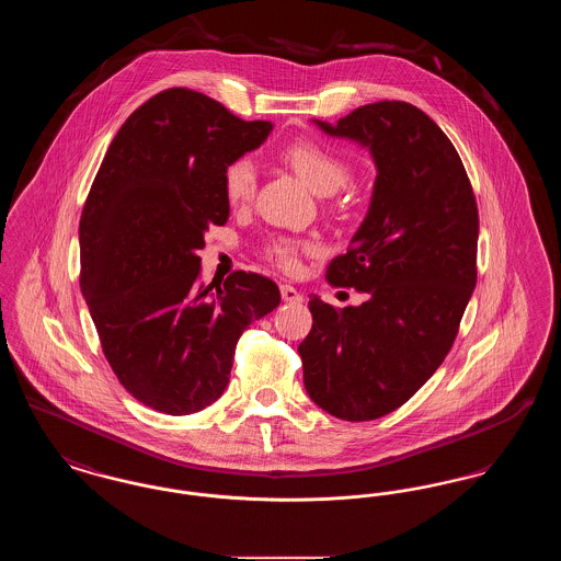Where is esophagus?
Here are the masks:
<instances>
[{
    "label": "esophagus",
    "mask_w": 561,
    "mask_h": 561,
    "mask_svg": "<svg viewBox=\"0 0 561 561\" xmlns=\"http://www.w3.org/2000/svg\"><path fill=\"white\" fill-rule=\"evenodd\" d=\"M279 290H282V298L286 302H302V294L298 293L290 284H282Z\"/></svg>",
    "instance_id": "34e87169"
}]
</instances>
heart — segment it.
I'll list each match as a JSON object with an SVG mask.
<instances>
[{
    "label": "heart",
    "instance_id": "1",
    "mask_svg": "<svg viewBox=\"0 0 561 561\" xmlns=\"http://www.w3.org/2000/svg\"><path fill=\"white\" fill-rule=\"evenodd\" d=\"M277 156L320 195H334L348 183L351 170L347 161L313 138H296L284 145ZM256 185L259 174L254 161L250 158L229 161L222 172V191L229 204L241 206L250 202L254 197ZM307 250H311L307 243L282 238L268 245V256L284 268H294L298 263V254Z\"/></svg>",
    "mask_w": 561,
    "mask_h": 561
}]
</instances>
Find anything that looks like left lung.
Listing matches in <instances>:
<instances>
[{"mask_svg":"<svg viewBox=\"0 0 561 561\" xmlns=\"http://www.w3.org/2000/svg\"><path fill=\"white\" fill-rule=\"evenodd\" d=\"M316 124L366 147L378 174L347 254L325 271L332 286L368 300L334 309L311 296L302 378L328 414L374 421L410 400L453 347L478 282V204L450 138L410 103L380 101L336 126Z\"/></svg>","mask_w":561,"mask_h":561,"instance_id":"1","label":"left lung"}]
</instances>
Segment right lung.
Wrapping results in <instances>:
<instances>
[{
	"label": "right lung",
	"instance_id": "right-lung-1",
	"mask_svg": "<svg viewBox=\"0 0 561 561\" xmlns=\"http://www.w3.org/2000/svg\"><path fill=\"white\" fill-rule=\"evenodd\" d=\"M271 130L202 92L163 90L115 134L83 204L80 288L103 353L124 389L163 414L218 400L243 330L282 300L259 273L202 284L197 256L229 218L225 168Z\"/></svg>",
	"mask_w": 561,
	"mask_h": 561
}]
</instances>
